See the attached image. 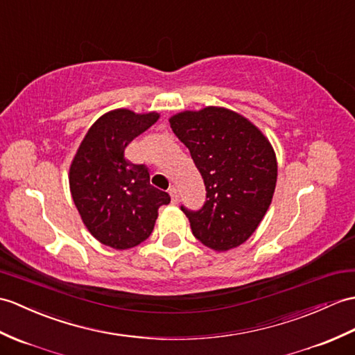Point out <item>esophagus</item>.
Listing matches in <instances>:
<instances>
[{
	"instance_id": "esophagus-1",
	"label": "esophagus",
	"mask_w": 355,
	"mask_h": 355,
	"mask_svg": "<svg viewBox=\"0 0 355 355\" xmlns=\"http://www.w3.org/2000/svg\"><path fill=\"white\" fill-rule=\"evenodd\" d=\"M169 195H171L172 202L177 204L178 200H180V193H178V191H177V187H174V186L169 187Z\"/></svg>"
}]
</instances>
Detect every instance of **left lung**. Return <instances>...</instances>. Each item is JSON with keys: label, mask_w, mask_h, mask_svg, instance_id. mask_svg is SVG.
Wrapping results in <instances>:
<instances>
[{"label": "left lung", "mask_w": 355, "mask_h": 355, "mask_svg": "<svg viewBox=\"0 0 355 355\" xmlns=\"http://www.w3.org/2000/svg\"><path fill=\"white\" fill-rule=\"evenodd\" d=\"M169 123L191 151L207 191L200 210L181 205L193 236L215 251L242 245L260 225L275 192L274 148L251 121L224 107L181 112Z\"/></svg>", "instance_id": "obj_1"}]
</instances>
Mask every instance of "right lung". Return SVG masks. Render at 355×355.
Returning <instances> with one entry per match:
<instances>
[{
    "mask_svg": "<svg viewBox=\"0 0 355 355\" xmlns=\"http://www.w3.org/2000/svg\"><path fill=\"white\" fill-rule=\"evenodd\" d=\"M159 113L107 112L89 128L69 168V189L81 220L96 241L128 250L146 241L159 207L171 202L150 184L145 164L123 157L127 145L150 128Z\"/></svg>",
    "mask_w": 355,
    "mask_h": 355,
    "instance_id": "right-lung-1",
    "label": "right lung"
}]
</instances>
